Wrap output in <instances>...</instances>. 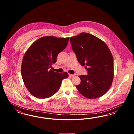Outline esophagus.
Listing matches in <instances>:
<instances>
[{"instance_id": "1", "label": "esophagus", "mask_w": 134, "mask_h": 134, "mask_svg": "<svg viewBox=\"0 0 134 134\" xmlns=\"http://www.w3.org/2000/svg\"><path fill=\"white\" fill-rule=\"evenodd\" d=\"M76 75L75 74H69V76L70 77H74Z\"/></svg>"}]
</instances>
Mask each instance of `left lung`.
I'll use <instances>...</instances> for the list:
<instances>
[{"mask_svg":"<svg viewBox=\"0 0 134 134\" xmlns=\"http://www.w3.org/2000/svg\"><path fill=\"white\" fill-rule=\"evenodd\" d=\"M72 48L79 63L85 66L87 75L81 79L76 88L84 97L97 98L109 89L114 78V59L106 44L86 32L70 38Z\"/></svg>","mask_w":134,"mask_h":134,"instance_id":"1","label":"left lung"}]
</instances>
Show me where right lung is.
<instances>
[{
  "label": "right lung",
  "mask_w": 134,
  "mask_h": 134,
  "mask_svg": "<svg viewBox=\"0 0 134 134\" xmlns=\"http://www.w3.org/2000/svg\"><path fill=\"white\" fill-rule=\"evenodd\" d=\"M69 39L44 37L26 52L21 64V76L26 88L35 97H51L59 90L62 81L68 77L67 72H55L50 68L56 62L59 53L67 47Z\"/></svg>",
  "instance_id": "1"
}]
</instances>
